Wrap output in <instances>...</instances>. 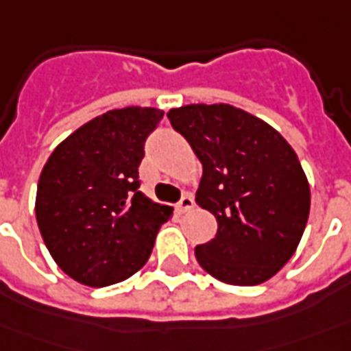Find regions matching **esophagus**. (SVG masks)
Returning <instances> with one entry per match:
<instances>
[{
  "mask_svg": "<svg viewBox=\"0 0 351 351\" xmlns=\"http://www.w3.org/2000/svg\"><path fill=\"white\" fill-rule=\"evenodd\" d=\"M195 206V200H193V197L191 195H185V197H181V200L178 202V212L180 214H185V212H189L191 208Z\"/></svg>",
  "mask_w": 351,
  "mask_h": 351,
  "instance_id": "34e87169",
  "label": "esophagus"
}]
</instances>
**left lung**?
I'll return each mask as SVG.
<instances>
[{
    "mask_svg": "<svg viewBox=\"0 0 351 351\" xmlns=\"http://www.w3.org/2000/svg\"><path fill=\"white\" fill-rule=\"evenodd\" d=\"M168 118L202 162L197 204L217 219L216 237L195 248L200 267L239 287L271 279L308 223L309 185L296 152L231 105H187Z\"/></svg>",
    "mask_w": 351,
    "mask_h": 351,
    "instance_id": "1",
    "label": "left lung"
}]
</instances>
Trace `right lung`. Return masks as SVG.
<instances>
[{"instance_id":"right-lung-1","label":"right lung","mask_w":351,"mask_h":351,"mask_svg":"<svg viewBox=\"0 0 351 351\" xmlns=\"http://www.w3.org/2000/svg\"><path fill=\"white\" fill-rule=\"evenodd\" d=\"M162 116L141 106L110 110L69 135L45 162L36 219L53 260L74 281L108 287L149 260L173 212L139 191L145 141Z\"/></svg>"}]
</instances>
